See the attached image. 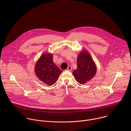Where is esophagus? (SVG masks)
Instances as JSON below:
<instances>
[{
  "label": "esophagus",
  "mask_w": 131,
  "mask_h": 131,
  "mask_svg": "<svg viewBox=\"0 0 131 131\" xmlns=\"http://www.w3.org/2000/svg\"><path fill=\"white\" fill-rule=\"evenodd\" d=\"M71 69H72L71 66L70 65H69V66H68V68H67V70L68 71H71Z\"/></svg>",
  "instance_id": "obj_1"
}]
</instances>
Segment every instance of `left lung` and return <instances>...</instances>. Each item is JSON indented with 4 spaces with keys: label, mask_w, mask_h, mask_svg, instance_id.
Returning a JSON list of instances; mask_svg holds the SVG:
<instances>
[{
    "label": "left lung",
    "mask_w": 131,
    "mask_h": 131,
    "mask_svg": "<svg viewBox=\"0 0 131 131\" xmlns=\"http://www.w3.org/2000/svg\"><path fill=\"white\" fill-rule=\"evenodd\" d=\"M96 66L91 56L86 51L80 53L77 59V68L74 70L72 74L77 81L84 84L92 79L96 73Z\"/></svg>",
    "instance_id": "left-lung-1"
}]
</instances>
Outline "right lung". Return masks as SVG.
Returning <instances> with one entry per match:
<instances>
[{
  "label": "right lung",
  "mask_w": 131,
  "mask_h": 131,
  "mask_svg": "<svg viewBox=\"0 0 131 131\" xmlns=\"http://www.w3.org/2000/svg\"><path fill=\"white\" fill-rule=\"evenodd\" d=\"M62 70L53 61V55L44 53L36 64L35 72L36 76L43 83L52 85L57 82Z\"/></svg>",
  "instance_id": "right-lung-1"
}]
</instances>
